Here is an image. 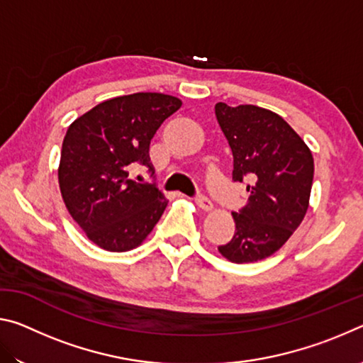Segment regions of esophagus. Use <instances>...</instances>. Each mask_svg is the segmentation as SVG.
<instances>
[{
  "instance_id": "esophagus-1",
  "label": "esophagus",
  "mask_w": 363,
  "mask_h": 363,
  "mask_svg": "<svg viewBox=\"0 0 363 363\" xmlns=\"http://www.w3.org/2000/svg\"><path fill=\"white\" fill-rule=\"evenodd\" d=\"M195 203L199 205V208H201V210H203V211H211V210H213L211 200L208 199V196H205V195H199V196H196Z\"/></svg>"
}]
</instances>
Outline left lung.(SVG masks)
I'll return each mask as SVG.
<instances>
[{
    "instance_id": "1",
    "label": "left lung",
    "mask_w": 363,
    "mask_h": 363,
    "mask_svg": "<svg viewBox=\"0 0 363 363\" xmlns=\"http://www.w3.org/2000/svg\"><path fill=\"white\" fill-rule=\"evenodd\" d=\"M233 155L232 179L247 186L248 203L233 211L235 233L218 247L232 262L266 259L286 243L309 208L314 158L280 115L257 106H214Z\"/></svg>"
}]
</instances>
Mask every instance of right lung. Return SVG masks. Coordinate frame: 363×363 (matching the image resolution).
I'll return each mask as SVG.
<instances>
[{
    "instance_id": "right-lung-1",
    "label": "right lung",
    "mask_w": 363,
    "mask_h": 363,
    "mask_svg": "<svg viewBox=\"0 0 363 363\" xmlns=\"http://www.w3.org/2000/svg\"><path fill=\"white\" fill-rule=\"evenodd\" d=\"M174 96L136 93L104 101L67 130L59 187L70 216L107 251L139 247L162 218L168 200L155 184L130 179L134 163L153 174L150 140L181 108Z\"/></svg>"
}]
</instances>
